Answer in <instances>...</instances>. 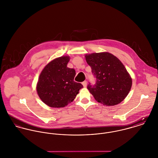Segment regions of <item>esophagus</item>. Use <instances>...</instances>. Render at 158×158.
I'll list each match as a JSON object with an SVG mask.
<instances>
[{"label": "esophagus", "instance_id": "1", "mask_svg": "<svg viewBox=\"0 0 158 158\" xmlns=\"http://www.w3.org/2000/svg\"><path fill=\"white\" fill-rule=\"evenodd\" d=\"M82 84L83 85V86L84 87H87V82L86 81H84V82H82Z\"/></svg>", "mask_w": 158, "mask_h": 158}]
</instances>
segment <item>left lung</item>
Here are the masks:
<instances>
[{
    "label": "left lung",
    "instance_id": "1",
    "mask_svg": "<svg viewBox=\"0 0 158 158\" xmlns=\"http://www.w3.org/2000/svg\"><path fill=\"white\" fill-rule=\"evenodd\" d=\"M86 61L96 78V83L88 89L99 102L106 106L117 105L128 95L132 80L123 63L109 53L85 56Z\"/></svg>",
    "mask_w": 158,
    "mask_h": 158
}]
</instances>
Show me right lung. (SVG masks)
<instances>
[{
	"label": "right lung",
	"instance_id": "obj_1",
	"mask_svg": "<svg viewBox=\"0 0 158 158\" xmlns=\"http://www.w3.org/2000/svg\"><path fill=\"white\" fill-rule=\"evenodd\" d=\"M69 56L56 58L41 72L37 85V94L47 105L64 107L72 102L83 85L74 81L75 70L67 67Z\"/></svg>",
	"mask_w": 158,
	"mask_h": 158
}]
</instances>
